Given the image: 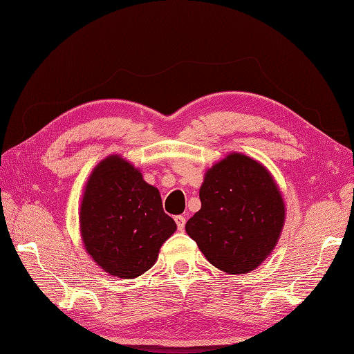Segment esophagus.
<instances>
[{
	"label": "esophagus",
	"instance_id": "34e87169",
	"mask_svg": "<svg viewBox=\"0 0 354 354\" xmlns=\"http://www.w3.org/2000/svg\"><path fill=\"white\" fill-rule=\"evenodd\" d=\"M175 222H176V227L179 231H183L185 227V217L184 216H176L175 217Z\"/></svg>",
	"mask_w": 354,
	"mask_h": 354
}]
</instances>
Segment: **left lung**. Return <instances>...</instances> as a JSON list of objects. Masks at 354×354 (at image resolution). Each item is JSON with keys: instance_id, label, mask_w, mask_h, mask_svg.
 <instances>
[{"instance_id": "left-lung-1", "label": "left lung", "mask_w": 354, "mask_h": 354, "mask_svg": "<svg viewBox=\"0 0 354 354\" xmlns=\"http://www.w3.org/2000/svg\"><path fill=\"white\" fill-rule=\"evenodd\" d=\"M201 209L185 231L217 269L240 275L257 269L281 236L286 207L265 165L232 152L205 171Z\"/></svg>"}]
</instances>
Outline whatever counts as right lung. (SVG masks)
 <instances>
[{
    "mask_svg": "<svg viewBox=\"0 0 354 354\" xmlns=\"http://www.w3.org/2000/svg\"><path fill=\"white\" fill-rule=\"evenodd\" d=\"M80 236L104 272L132 280L152 268L176 223L164 213L161 194L120 155L93 169L82 194Z\"/></svg>",
    "mask_w": 354,
    "mask_h": 354,
    "instance_id": "right-lung-1",
    "label": "right lung"
}]
</instances>
